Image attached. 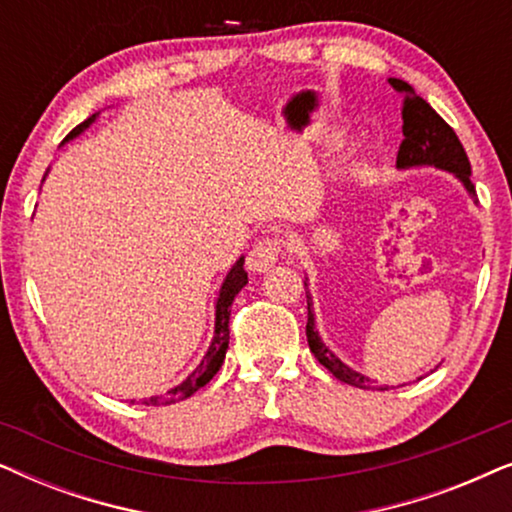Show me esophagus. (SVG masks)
<instances>
[{"label": "esophagus", "mask_w": 512, "mask_h": 512, "mask_svg": "<svg viewBox=\"0 0 512 512\" xmlns=\"http://www.w3.org/2000/svg\"><path fill=\"white\" fill-rule=\"evenodd\" d=\"M282 254H284V242L279 240L277 235L261 237V240H258L249 251L247 268L251 272H265L270 270L279 258H282Z\"/></svg>", "instance_id": "34e87169"}]
</instances>
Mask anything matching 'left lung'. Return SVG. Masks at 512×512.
Returning <instances> with one entry per match:
<instances>
[{
	"instance_id": "left-lung-1",
	"label": "left lung",
	"mask_w": 512,
	"mask_h": 512,
	"mask_svg": "<svg viewBox=\"0 0 512 512\" xmlns=\"http://www.w3.org/2000/svg\"><path fill=\"white\" fill-rule=\"evenodd\" d=\"M389 83L403 95V107H401L403 142H401V149H398L396 165L398 167L433 165V167H440V170L457 174V177L464 181L466 191L475 198V186L471 181V163H468V156L464 146L459 142L457 132H454L450 125L436 114V109H433L424 97H419L408 83L401 79H389ZM305 333H307V345H310L314 359H317L328 373H333V377H338L340 382L352 384V387L370 389V384L373 382H370L368 377H363L361 373H356V370L347 368L345 363H342L338 356H335L331 349L321 342L317 328H314L310 293H307Z\"/></svg>"
}]
</instances>
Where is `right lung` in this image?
<instances>
[{
    "label": "right lung",
    "mask_w": 512,
    "mask_h": 512,
    "mask_svg": "<svg viewBox=\"0 0 512 512\" xmlns=\"http://www.w3.org/2000/svg\"><path fill=\"white\" fill-rule=\"evenodd\" d=\"M95 121V116H90L88 121H83L81 125H76V128L69 132L67 139H72L79 135L81 130H86L90 123ZM247 284V272L242 268V258L233 265V270L228 272L226 282L221 286V293H219V300H216V328H214V340L212 345H209L205 359L198 368L193 370L191 375L186 377L184 382L179 384V387H174L172 391H167V403L172 401H184V398L193 396L195 391L200 387H205V384L212 380V377L219 373L223 359H226V349H228V340H230V305H233V300L237 293L242 291V286ZM149 403H158V396H153Z\"/></svg>",
    "instance_id": "add662e5"
}]
</instances>
